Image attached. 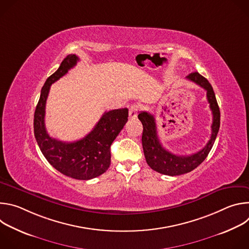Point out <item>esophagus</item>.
<instances>
[{"label": "esophagus", "mask_w": 249, "mask_h": 249, "mask_svg": "<svg viewBox=\"0 0 249 249\" xmlns=\"http://www.w3.org/2000/svg\"><path fill=\"white\" fill-rule=\"evenodd\" d=\"M140 110V105L139 104H132L129 108V116L130 118H135L138 115V112Z\"/></svg>", "instance_id": "esophagus-1"}]
</instances>
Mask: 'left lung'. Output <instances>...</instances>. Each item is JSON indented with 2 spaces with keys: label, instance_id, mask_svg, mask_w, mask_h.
<instances>
[{
  "label": "left lung",
  "instance_id": "8db88e82",
  "mask_svg": "<svg viewBox=\"0 0 249 249\" xmlns=\"http://www.w3.org/2000/svg\"><path fill=\"white\" fill-rule=\"evenodd\" d=\"M187 80L195 83L207 91V99L210 103V109L213 114V123L211 126L212 134L207 145L202 150L189 156H177L168 152L162 147L160 142L154 115L146 111H142L138 115L139 120L143 124L142 145H143L147 163L152 169L161 174L175 176L190 172L195 169L209 155L220 129V108L211 84L206 78L197 72L188 75Z\"/></svg>",
  "mask_w": 249,
  "mask_h": 249
}]
</instances>
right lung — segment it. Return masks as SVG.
I'll return each instance as SVG.
<instances>
[{"label":"right lung","instance_id":"add662e5","mask_svg":"<svg viewBox=\"0 0 249 249\" xmlns=\"http://www.w3.org/2000/svg\"><path fill=\"white\" fill-rule=\"evenodd\" d=\"M79 57L68 55L45 82L34 112L33 128L40 151L48 162L66 176L79 180L92 179L110 165V146L128 120V109L104 112L97 124L85 138L66 143L50 137L45 128V105L50 87L76 66Z\"/></svg>","mask_w":249,"mask_h":249}]
</instances>
